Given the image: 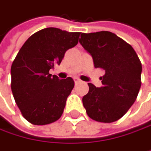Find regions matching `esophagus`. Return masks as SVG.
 I'll return each instance as SVG.
<instances>
[{"mask_svg": "<svg viewBox=\"0 0 151 151\" xmlns=\"http://www.w3.org/2000/svg\"><path fill=\"white\" fill-rule=\"evenodd\" d=\"M74 80H75V83H81V80H80L79 78H75Z\"/></svg>", "mask_w": 151, "mask_h": 151, "instance_id": "obj_1", "label": "esophagus"}]
</instances>
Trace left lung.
Wrapping results in <instances>:
<instances>
[{
  "mask_svg": "<svg viewBox=\"0 0 151 151\" xmlns=\"http://www.w3.org/2000/svg\"><path fill=\"white\" fill-rule=\"evenodd\" d=\"M91 53L94 67L105 70L103 86L88 83L83 104L93 120L111 123L119 119L133 106L142 81V63L134 48L110 32L81 33L79 40Z\"/></svg>",
  "mask_w": 151,
  "mask_h": 151,
  "instance_id": "1",
  "label": "left lung"
}]
</instances>
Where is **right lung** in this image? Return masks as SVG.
I'll return each mask as SVG.
<instances>
[{
	"instance_id": "right-lung-1",
	"label": "right lung",
	"mask_w": 151,
	"mask_h": 151,
	"mask_svg": "<svg viewBox=\"0 0 151 151\" xmlns=\"http://www.w3.org/2000/svg\"><path fill=\"white\" fill-rule=\"evenodd\" d=\"M81 32L45 28L23 45L11 65V91L24 118L33 125L58 120L75 82L49 73L60 64L67 50L76 46Z\"/></svg>"
}]
</instances>
